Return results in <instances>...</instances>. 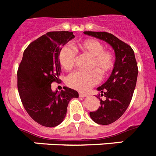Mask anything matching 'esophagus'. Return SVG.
<instances>
[{"mask_svg":"<svg viewBox=\"0 0 156 156\" xmlns=\"http://www.w3.org/2000/svg\"><path fill=\"white\" fill-rule=\"evenodd\" d=\"M79 96L80 98H85V97H87V94L84 93H79Z\"/></svg>","mask_w":156,"mask_h":156,"instance_id":"1","label":"esophagus"}]
</instances>
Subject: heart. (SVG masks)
<instances>
[{
	"label": "heart",
	"instance_id": "obj_1",
	"mask_svg": "<svg viewBox=\"0 0 156 156\" xmlns=\"http://www.w3.org/2000/svg\"><path fill=\"white\" fill-rule=\"evenodd\" d=\"M101 42L95 39H87L79 42L72 48L69 45L62 47L58 54L59 62L65 70H70L75 66L76 52L90 56V71H76L69 74L66 79V83L70 87L80 91H87L100 82L101 76H106L110 73L114 64L113 54L109 51L104 50Z\"/></svg>",
	"mask_w": 156,
	"mask_h": 156
}]
</instances>
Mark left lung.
Returning <instances> with one entry per match:
<instances>
[{"label": "left lung", "instance_id": "1", "mask_svg": "<svg viewBox=\"0 0 156 156\" xmlns=\"http://www.w3.org/2000/svg\"><path fill=\"white\" fill-rule=\"evenodd\" d=\"M83 33L105 41L115 51V62L111 76L104 84L98 88L101 93V96H105V100L99 98L101 106L95 112H90L92 120L98 124H111L122 116L133 97L138 73L134 52L129 45L109 33Z\"/></svg>", "mask_w": 156, "mask_h": 156}]
</instances>
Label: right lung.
Listing matches in <instances>:
<instances>
[{
    "mask_svg": "<svg viewBox=\"0 0 156 156\" xmlns=\"http://www.w3.org/2000/svg\"><path fill=\"white\" fill-rule=\"evenodd\" d=\"M73 32H48L26 48L17 72L18 90L22 103L32 119L41 126L54 127L65 119L67 106L78 92L64 87L58 93L51 83L59 82L62 47L74 38Z\"/></svg>",
    "mask_w": 156,
    "mask_h": 156,
    "instance_id": "add662e5",
    "label": "right lung"
}]
</instances>
